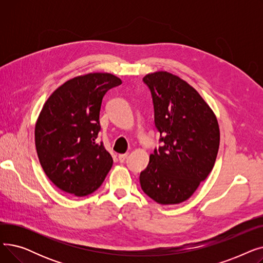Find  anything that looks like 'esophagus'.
Masks as SVG:
<instances>
[{
    "label": "esophagus",
    "mask_w": 263,
    "mask_h": 263,
    "mask_svg": "<svg viewBox=\"0 0 263 263\" xmlns=\"http://www.w3.org/2000/svg\"><path fill=\"white\" fill-rule=\"evenodd\" d=\"M127 157H128V154H121V155H119L118 156V160H119V162H124V160L127 159Z\"/></svg>",
    "instance_id": "obj_1"
}]
</instances>
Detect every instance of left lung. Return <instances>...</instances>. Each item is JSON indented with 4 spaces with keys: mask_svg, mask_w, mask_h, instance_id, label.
<instances>
[{
    "mask_svg": "<svg viewBox=\"0 0 263 263\" xmlns=\"http://www.w3.org/2000/svg\"><path fill=\"white\" fill-rule=\"evenodd\" d=\"M155 122L162 146L141 173L142 190L160 204L187 200L212 171L219 147V127L212 108L180 77L148 73Z\"/></svg>",
    "mask_w": 263,
    "mask_h": 263,
    "instance_id": "1",
    "label": "left lung"
}]
</instances>
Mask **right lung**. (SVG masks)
<instances>
[{"instance_id": "obj_1", "label": "right lung", "mask_w": 263, "mask_h": 263, "mask_svg": "<svg viewBox=\"0 0 263 263\" xmlns=\"http://www.w3.org/2000/svg\"><path fill=\"white\" fill-rule=\"evenodd\" d=\"M121 80L93 72L66 81L41 108L35 145L41 167L52 183L83 197L98 189L113 165L103 144L96 142L103 96Z\"/></svg>"}]
</instances>
